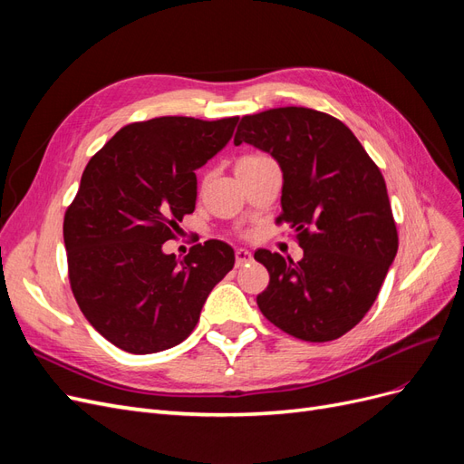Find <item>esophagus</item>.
Returning <instances> with one entry per match:
<instances>
[{
    "mask_svg": "<svg viewBox=\"0 0 464 464\" xmlns=\"http://www.w3.org/2000/svg\"><path fill=\"white\" fill-rule=\"evenodd\" d=\"M249 261H254V256L247 249H236V266H244Z\"/></svg>",
    "mask_w": 464,
    "mask_h": 464,
    "instance_id": "34e87169",
    "label": "esophagus"
}]
</instances>
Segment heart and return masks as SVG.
I'll list each match as a JSON object with an SVG mask.
<instances>
[{
	"instance_id": "heart-1",
	"label": "heart",
	"mask_w": 464,
	"mask_h": 464,
	"mask_svg": "<svg viewBox=\"0 0 464 464\" xmlns=\"http://www.w3.org/2000/svg\"><path fill=\"white\" fill-rule=\"evenodd\" d=\"M254 159H261V154H247L242 160H254Z\"/></svg>"
}]
</instances>
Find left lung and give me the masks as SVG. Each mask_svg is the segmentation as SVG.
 <instances>
[{
	"label": "left lung",
	"mask_w": 464,
	"mask_h": 464,
	"mask_svg": "<svg viewBox=\"0 0 464 464\" xmlns=\"http://www.w3.org/2000/svg\"><path fill=\"white\" fill-rule=\"evenodd\" d=\"M249 143L283 170V213L304 257L269 249L256 259L269 271L259 296L273 325L307 343L334 341L370 312L399 234L385 179L354 133L329 114L285 106L244 116L234 145Z\"/></svg>",
	"instance_id": "1"
}]
</instances>
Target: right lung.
Instances as JSON below:
<instances>
[{
  "label": "right lung",
  "instance_id": "1",
  "mask_svg": "<svg viewBox=\"0 0 464 464\" xmlns=\"http://www.w3.org/2000/svg\"><path fill=\"white\" fill-rule=\"evenodd\" d=\"M237 118L162 116L121 128L89 160L63 218L69 285L106 341L152 354L186 341L203 304L234 266L208 240L166 256L178 222L195 210V170L230 141Z\"/></svg>",
  "mask_w": 464,
  "mask_h": 464
}]
</instances>
